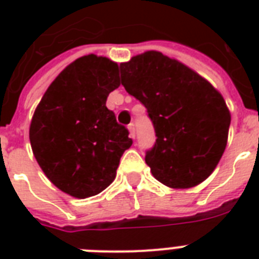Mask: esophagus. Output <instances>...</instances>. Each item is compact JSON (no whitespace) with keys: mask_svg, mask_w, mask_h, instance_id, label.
<instances>
[{"mask_svg":"<svg viewBox=\"0 0 259 259\" xmlns=\"http://www.w3.org/2000/svg\"><path fill=\"white\" fill-rule=\"evenodd\" d=\"M127 129H129V132H130V137L132 138L136 137V126H134V123H129Z\"/></svg>","mask_w":259,"mask_h":259,"instance_id":"34e87169","label":"esophagus"}]
</instances>
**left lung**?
Segmentation results:
<instances>
[{
    "label": "left lung",
    "instance_id": "obj_1",
    "mask_svg": "<svg viewBox=\"0 0 259 259\" xmlns=\"http://www.w3.org/2000/svg\"><path fill=\"white\" fill-rule=\"evenodd\" d=\"M121 83L141 102L156 142L145 162L170 188L200 184L226 149L231 115L219 91L183 63L157 51L121 63Z\"/></svg>",
    "mask_w": 259,
    "mask_h": 259
}]
</instances>
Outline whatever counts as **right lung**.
Returning a JSON list of instances; mask_svg holds the SVG:
<instances>
[{
    "instance_id": "right-lung-1",
    "label": "right lung",
    "mask_w": 259,
    "mask_h": 259,
    "mask_svg": "<svg viewBox=\"0 0 259 259\" xmlns=\"http://www.w3.org/2000/svg\"><path fill=\"white\" fill-rule=\"evenodd\" d=\"M119 87L118 64L87 55L66 67L42 95L30 122L38 165L63 192L84 199L107 188L133 141L106 107Z\"/></svg>"
}]
</instances>
